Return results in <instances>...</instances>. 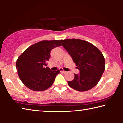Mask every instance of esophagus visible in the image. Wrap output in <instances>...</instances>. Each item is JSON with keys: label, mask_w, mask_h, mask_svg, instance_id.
I'll return each instance as SVG.
<instances>
[{"label": "esophagus", "mask_w": 123, "mask_h": 123, "mask_svg": "<svg viewBox=\"0 0 123 123\" xmlns=\"http://www.w3.org/2000/svg\"><path fill=\"white\" fill-rule=\"evenodd\" d=\"M59 70H60V72H61V73H65L66 72V71H64V70H63V69H61V68H60V69H59Z\"/></svg>", "instance_id": "obj_1"}]
</instances>
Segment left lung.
Instances as JSON below:
<instances>
[{"label":"left lung","mask_w":123,"mask_h":123,"mask_svg":"<svg viewBox=\"0 0 123 123\" xmlns=\"http://www.w3.org/2000/svg\"><path fill=\"white\" fill-rule=\"evenodd\" d=\"M80 71L68 84L80 92L89 90L99 82L105 70V59L101 52L88 42L79 39L61 40Z\"/></svg>","instance_id":"1"}]
</instances>
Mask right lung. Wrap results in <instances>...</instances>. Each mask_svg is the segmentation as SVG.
I'll list each match as a JSON object with an SVG mask.
<instances>
[{
    "mask_svg": "<svg viewBox=\"0 0 123 123\" xmlns=\"http://www.w3.org/2000/svg\"><path fill=\"white\" fill-rule=\"evenodd\" d=\"M61 40L42 41L28 48L16 61V68L22 82L35 91H43L51 86L60 70L51 71L47 66L50 51L61 46Z\"/></svg>",
    "mask_w": 123,
    "mask_h": 123,
    "instance_id": "right-lung-1",
    "label": "right lung"
}]
</instances>
